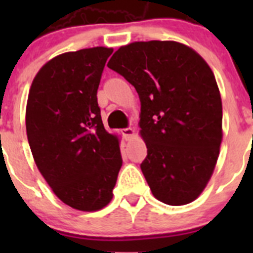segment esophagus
<instances>
[{
  "instance_id": "1",
  "label": "esophagus",
  "mask_w": 253,
  "mask_h": 253,
  "mask_svg": "<svg viewBox=\"0 0 253 253\" xmlns=\"http://www.w3.org/2000/svg\"><path fill=\"white\" fill-rule=\"evenodd\" d=\"M122 133H123V135H124L125 140H130L131 138L134 137V134H135V130H134L133 128H125V129H123Z\"/></svg>"
}]
</instances>
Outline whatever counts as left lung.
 Listing matches in <instances>:
<instances>
[{"label":"left lung","mask_w":253,"mask_h":253,"mask_svg":"<svg viewBox=\"0 0 253 253\" xmlns=\"http://www.w3.org/2000/svg\"><path fill=\"white\" fill-rule=\"evenodd\" d=\"M107 67L139 95L148 152L140 169L153 196L173 207L196 200L223 139L222 99L209 64L185 44L151 40L120 46Z\"/></svg>","instance_id":"obj_1"}]
</instances>
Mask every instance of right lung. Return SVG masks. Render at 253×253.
Segmentation results:
<instances>
[{"instance_id":"right-lung-1","label":"right lung","mask_w":253,"mask_h":253,"mask_svg":"<svg viewBox=\"0 0 253 253\" xmlns=\"http://www.w3.org/2000/svg\"><path fill=\"white\" fill-rule=\"evenodd\" d=\"M113 50L93 46L51 58L28 96L26 135L35 165L53 193L81 211L111 202L123 163L119 137L104 128L97 104Z\"/></svg>"}]
</instances>
